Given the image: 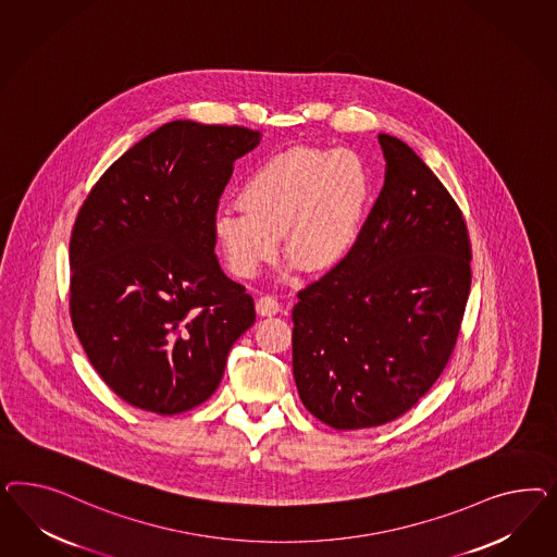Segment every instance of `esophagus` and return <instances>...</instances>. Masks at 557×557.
Wrapping results in <instances>:
<instances>
[{
	"label": "esophagus",
	"mask_w": 557,
	"mask_h": 557,
	"mask_svg": "<svg viewBox=\"0 0 557 557\" xmlns=\"http://www.w3.org/2000/svg\"><path fill=\"white\" fill-rule=\"evenodd\" d=\"M257 312L261 317H273V314L282 312V304L277 302V298H273V296H261L257 300Z\"/></svg>",
	"instance_id": "esophagus-1"
}]
</instances>
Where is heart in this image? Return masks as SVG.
<instances>
[{
  "instance_id": "heart-1",
  "label": "heart",
  "mask_w": 557,
  "mask_h": 557,
  "mask_svg": "<svg viewBox=\"0 0 557 557\" xmlns=\"http://www.w3.org/2000/svg\"><path fill=\"white\" fill-rule=\"evenodd\" d=\"M370 196V169L357 152L287 149L243 180L238 208L214 219V238L231 271L245 280L275 257L280 233L302 270H331L354 249Z\"/></svg>"
}]
</instances>
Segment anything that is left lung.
Here are the masks:
<instances>
[{"label":"left lung","instance_id":"left-lung-1","mask_svg":"<svg viewBox=\"0 0 557 557\" xmlns=\"http://www.w3.org/2000/svg\"><path fill=\"white\" fill-rule=\"evenodd\" d=\"M386 182L351 253L298 294L292 366L304 406L338 429L403 417L454 351L472 284L456 200L400 138L377 136Z\"/></svg>","mask_w":557,"mask_h":557}]
</instances>
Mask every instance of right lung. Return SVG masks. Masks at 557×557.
<instances>
[{
    "label": "right lung",
    "mask_w": 557,
    "mask_h": 557,
    "mask_svg": "<svg viewBox=\"0 0 557 557\" xmlns=\"http://www.w3.org/2000/svg\"><path fill=\"white\" fill-rule=\"evenodd\" d=\"M261 133L173 120L124 152L75 220L71 321L124 403L180 414L219 388L255 322L245 287L220 270L214 219L233 163Z\"/></svg>",
    "instance_id": "1"
}]
</instances>
